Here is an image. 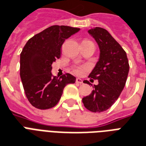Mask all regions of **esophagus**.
Listing matches in <instances>:
<instances>
[{"label": "esophagus", "mask_w": 146, "mask_h": 146, "mask_svg": "<svg viewBox=\"0 0 146 146\" xmlns=\"http://www.w3.org/2000/svg\"><path fill=\"white\" fill-rule=\"evenodd\" d=\"M75 82H76V83H78V84H82V83H83V81H82L81 78H76V81H75Z\"/></svg>", "instance_id": "1"}]
</instances>
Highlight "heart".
<instances>
[{"instance_id":"obj_1","label":"heart","mask_w":146,"mask_h":146,"mask_svg":"<svg viewBox=\"0 0 146 146\" xmlns=\"http://www.w3.org/2000/svg\"><path fill=\"white\" fill-rule=\"evenodd\" d=\"M72 71H73V72L74 73H75V74H81L82 72V69L81 68H78V67H74L73 68H72Z\"/></svg>"}]
</instances>
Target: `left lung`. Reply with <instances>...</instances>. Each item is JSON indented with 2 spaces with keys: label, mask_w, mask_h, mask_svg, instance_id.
Masks as SVG:
<instances>
[{
  "label": "left lung",
  "mask_w": 146,
  "mask_h": 146,
  "mask_svg": "<svg viewBox=\"0 0 146 146\" xmlns=\"http://www.w3.org/2000/svg\"><path fill=\"white\" fill-rule=\"evenodd\" d=\"M88 33L100 50L99 60L88 77L98 80V84L94 85L92 93L82 98V102L88 110L102 112L110 108L122 92L129 74V61L125 51L108 31L96 27ZM83 82L90 85L87 80Z\"/></svg>",
  "instance_id": "obj_1"
}]
</instances>
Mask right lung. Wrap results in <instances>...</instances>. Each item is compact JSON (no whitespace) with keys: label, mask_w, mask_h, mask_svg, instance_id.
Wrapping results in <instances>:
<instances>
[{"label":"right lung","mask_w":146,"mask_h":146,"mask_svg":"<svg viewBox=\"0 0 146 146\" xmlns=\"http://www.w3.org/2000/svg\"><path fill=\"white\" fill-rule=\"evenodd\" d=\"M80 28L53 25L30 38L20 58V75L26 97L34 107L48 109L60 100L64 88L75 82L67 73L60 78L51 74V64L61 56L64 40Z\"/></svg>","instance_id":"add662e5"}]
</instances>
